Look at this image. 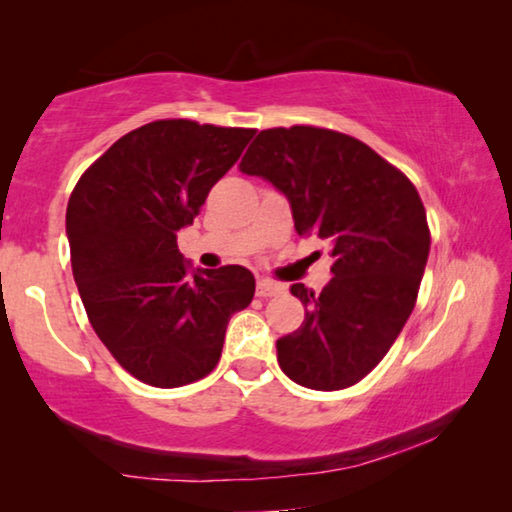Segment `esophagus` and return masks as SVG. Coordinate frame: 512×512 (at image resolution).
<instances>
[{"instance_id": "34e87169", "label": "esophagus", "mask_w": 512, "mask_h": 512, "mask_svg": "<svg viewBox=\"0 0 512 512\" xmlns=\"http://www.w3.org/2000/svg\"><path fill=\"white\" fill-rule=\"evenodd\" d=\"M284 293V287L282 284H277V282H273V280H259L257 282V296L259 298H273V296H282Z\"/></svg>"}]
</instances>
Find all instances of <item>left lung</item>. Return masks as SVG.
Returning a JSON list of instances; mask_svg holds the SVG:
<instances>
[{
  "instance_id": "obj_1",
  "label": "left lung",
  "mask_w": 512,
  "mask_h": 512,
  "mask_svg": "<svg viewBox=\"0 0 512 512\" xmlns=\"http://www.w3.org/2000/svg\"><path fill=\"white\" fill-rule=\"evenodd\" d=\"M239 171L287 198L298 235L332 244V280L318 296L291 284L305 320L277 339L282 372L314 391L357 384L391 350L418 298L431 244L418 189L370 146L314 126L262 131Z\"/></svg>"
}]
</instances>
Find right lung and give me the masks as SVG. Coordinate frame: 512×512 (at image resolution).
I'll return each mask as SVG.
<instances>
[{
  "label": "right lung",
  "instance_id": "right-lung-1",
  "mask_svg": "<svg viewBox=\"0 0 512 512\" xmlns=\"http://www.w3.org/2000/svg\"><path fill=\"white\" fill-rule=\"evenodd\" d=\"M253 135L153 121L112 144L69 196L67 241L83 307L119 366L144 384L176 388L210 375L232 314L255 296L248 268H194L176 244Z\"/></svg>",
  "mask_w": 512,
  "mask_h": 512
}]
</instances>
